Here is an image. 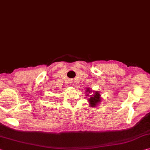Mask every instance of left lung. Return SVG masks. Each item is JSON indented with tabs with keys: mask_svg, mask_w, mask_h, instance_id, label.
Returning a JSON list of instances; mask_svg holds the SVG:
<instances>
[{
	"mask_svg": "<svg viewBox=\"0 0 150 150\" xmlns=\"http://www.w3.org/2000/svg\"><path fill=\"white\" fill-rule=\"evenodd\" d=\"M86 96L89 97L88 99V101L89 102V105L91 107H96L99 105V103L101 101V98L100 93L98 91H93L90 88H86ZM92 93V95H90L89 93Z\"/></svg>",
	"mask_w": 150,
	"mask_h": 150,
	"instance_id": "1",
	"label": "left lung"
}]
</instances>
